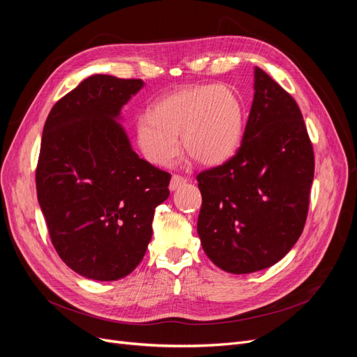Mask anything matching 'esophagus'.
<instances>
[{"label": "esophagus", "instance_id": "1", "mask_svg": "<svg viewBox=\"0 0 357 357\" xmlns=\"http://www.w3.org/2000/svg\"><path fill=\"white\" fill-rule=\"evenodd\" d=\"M185 183H188V178H186V177L174 174V176H172V178H171L169 189H171V190H176V189H178L181 185H185Z\"/></svg>", "mask_w": 357, "mask_h": 357}]
</instances>
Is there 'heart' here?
I'll list each match as a JSON object with an SVG mask.
<instances>
[{
    "label": "heart",
    "mask_w": 357,
    "mask_h": 357,
    "mask_svg": "<svg viewBox=\"0 0 357 357\" xmlns=\"http://www.w3.org/2000/svg\"><path fill=\"white\" fill-rule=\"evenodd\" d=\"M245 113L228 86H185L137 117L138 149L152 164L167 167L180 152L178 134L188 153L204 165H219L240 147Z\"/></svg>",
    "instance_id": "heart-1"
}]
</instances>
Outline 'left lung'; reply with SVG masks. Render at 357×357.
I'll return each instance as SVG.
<instances>
[{
    "mask_svg": "<svg viewBox=\"0 0 357 357\" xmlns=\"http://www.w3.org/2000/svg\"><path fill=\"white\" fill-rule=\"evenodd\" d=\"M312 178L314 150L296 101L256 67L241 146L197 176L205 255L231 274L277 264L304 231Z\"/></svg>",
    "mask_w": 357,
    "mask_h": 357,
    "instance_id": "8db88e82",
    "label": "left lung"
}]
</instances>
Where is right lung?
Wrapping results in <instances>:
<instances>
[{
    "mask_svg": "<svg viewBox=\"0 0 357 357\" xmlns=\"http://www.w3.org/2000/svg\"><path fill=\"white\" fill-rule=\"evenodd\" d=\"M139 79L95 74L52 107L36 169L50 241L77 274L113 282L132 273L152 238L171 174L139 159L114 117Z\"/></svg>",
    "mask_w": 357,
    "mask_h": 357,
    "instance_id": "1",
    "label": "right lung"
}]
</instances>
